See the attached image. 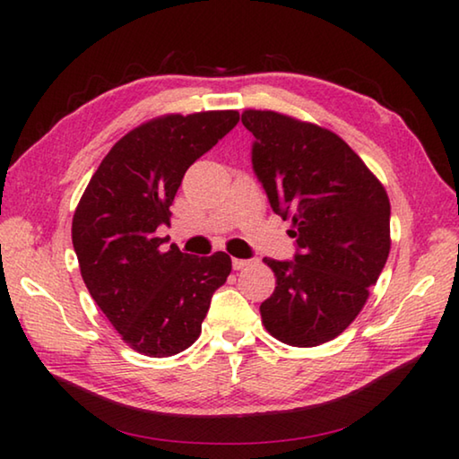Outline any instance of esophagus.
I'll return each instance as SVG.
<instances>
[{
    "mask_svg": "<svg viewBox=\"0 0 459 459\" xmlns=\"http://www.w3.org/2000/svg\"><path fill=\"white\" fill-rule=\"evenodd\" d=\"M248 265H251V261H248V259H232V269H235V271H240V269H245Z\"/></svg>",
    "mask_w": 459,
    "mask_h": 459,
    "instance_id": "34e87169",
    "label": "esophagus"
}]
</instances>
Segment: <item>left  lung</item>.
Wrapping results in <instances>:
<instances>
[{
    "mask_svg": "<svg viewBox=\"0 0 459 459\" xmlns=\"http://www.w3.org/2000/svg\"><path fill=\"white\" fill-rule=\"evenodd\" d=\"M253 169L273 212L291 221L293 261L263 259L277 285L261 304L271 336L312 348L340 336L368 299L391 251L385 186L344 139L314 123L247 108Z\"/></svg>",
    "mask_w": 459,
    "mask_h": 459,
    "instance_id": "1",
    "label": "left lung"
}]
</instances>
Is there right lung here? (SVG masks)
I'll list each match as a JSON object with an SVG mask.
<instances>
[{
  "label": "right lung",
  "instance_id": "right-lung-1",
  "mask_svg": "<svg viewBox=\"0 0 459 459\" xmlns=\"http://www.w3.org/2000/svg\"><path fill=\"white\" fill-rule=\"evenodd\" d=\"M238 123L237 111L164 115L111 147L73 219L82 281L135 352L164 359L198 340L212 293L232 269L227 253L192 257L155 237L169 224L182 178Z\"/></svg>",
  "mask_w": 459,
  "mask_h": 459
}]
</instances>
